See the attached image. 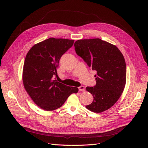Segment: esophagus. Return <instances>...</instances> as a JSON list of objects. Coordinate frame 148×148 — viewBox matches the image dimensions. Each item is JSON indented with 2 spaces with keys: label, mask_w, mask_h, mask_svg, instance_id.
Instances as JSON below:
<instances>
[{
  "label": "esophagus",
  "mask_w": 148,
  "mask_h": 148,
  "mask_svg": "<svg viewBox=\"0 0 148 148\" xmlns=\"http://www.w3.org/2000/svg\"><path fill=\"white\" fill-rule=\"evenodd\" d=\"M79 90L80 91L84 92V91L85 90V88H84V86H81L79 87Z\"/></svg>",
  "instance_id": "1"
}]
</instances>
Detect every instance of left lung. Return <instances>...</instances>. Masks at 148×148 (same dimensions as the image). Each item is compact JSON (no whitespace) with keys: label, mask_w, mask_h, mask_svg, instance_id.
I'll return each mask as SVG.
<instances>
[{"label":"left lung","mask_w":148,"mask_h":148,"mask_svg":"<svg viewBox=\"0 0 148 148\" xmlns=\"http://www.w3.org/2000/svg\"><path fill=\"white\" fill-rule=\"evenodd\" d=\"M75 50L92 70L96 85L86 87L94 97L86 107L91 112L101 113L112 107L121 96L126 84V64L117 47L99 38L77 40Z\"/></svg>","instance_id":"obj_1"}]
</instances>
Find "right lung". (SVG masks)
<instances>
[{
    "mask_svg": "<svg viewBox=\"0 0 148 148\" xmlns=\"http://www.w3.org/2000/svg\"><path fill=\"white\" fill-rule=\"evenodd\" d=\"M74 40L50 38L35 44L26 54L23 69V83L33 101L42 109L52 111L64 104L68 97L78 92L54 80L61 56Z\"/></svg>",
    "mask_w": 148,
    "mask_h": 148,
    "instance_id": "right-lung-1",
    "label": "right lung"
}]
</instances>
